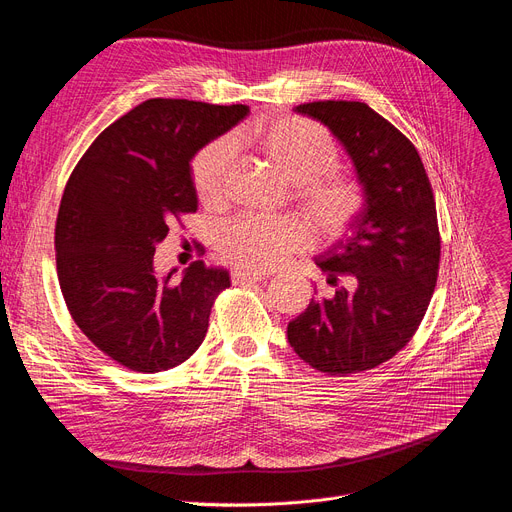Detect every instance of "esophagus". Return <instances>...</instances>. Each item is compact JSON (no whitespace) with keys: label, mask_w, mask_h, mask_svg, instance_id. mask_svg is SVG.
I'll return each mask as SVG.
<instances>
[{"label":"esophagus","mask_w":512,"mask_h":512,"mask_svg":"<svg viewBox=\"0 0 512 512\" xmlns=\"http://www.w3.org/2000/svg\"><path fill=\"white\" fill-rule=\"evenodd\" d=\"M269 275L267 273H258V271H250V269H233L231 279L233 283H252V281H264Z\"/></svg>","instance_id":"esophagus-1"}]
</instances>
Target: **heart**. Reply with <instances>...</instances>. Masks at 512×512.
<instances>
[{
	"label": "heart",
	"mask_w": 512,
	"mask_h": 512,
	"mask_svg": "<svg viewBox=\"0 0 512 512\" xmlns=\"http://www.w3.org/2000/svg\"><path fill=\"white\" fill-rule=\"evenodd\" d=\"M235 140L254 147L292 182L294 199L321 237H340L363 210V187L351 176L334 174L336 142L315 121L302 117L258 121L237 132ZM231 157L227 140L210 142L195 157L193 187L206 206H220L224 201ZM309 243L311 231L292 216H241L224 224L218 235L220 254L252 271L273 269Z\"/></svg>",
	"instance_id": "1"
}]
</instances>
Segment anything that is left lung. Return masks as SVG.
<instances>
[{"instance_id": "left-lung-1", "label": "left lung", "mask_w": 512, "mask_h": 512, "mask_svg": "<svg viewBox=\"0 0 512 512\" xmlns=\"http://www.w3.org/2000/svg\"><path fill=\"white\" fill-rule=\"evenodd\" d=\"M296 111L338 138L365 203L349 233L315 258L334 294L311 298L288 323V342L323 374H357L395 357L428 309L441 256L435 197L416 147L365 102Z\"/></svg>"}]
</instances>
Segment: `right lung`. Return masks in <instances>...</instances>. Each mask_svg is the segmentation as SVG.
<instances>
[{
    "mask_svg": "<svg viewBox=\"0 0 512 512\" xmlns=\"http://www.w3.org/2000/svg\"><path fill=\"white\" fill-rule=\"evenodd\" d=\"M245 105L151 98L102 132L75 166L56 218L60 292L81 332L128 370L187 361L206 338L229 271L193 262L157 275L153 256L180 214L197 210L191 161L235 128Z\"/></svg>",
    "mask_w": 512,
    "mask_h": 512,
    "instance_id": "add662e5",
    "label": "right lung"
}]
</instances>
